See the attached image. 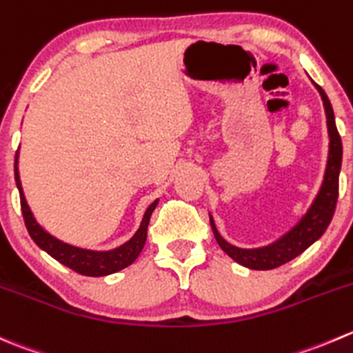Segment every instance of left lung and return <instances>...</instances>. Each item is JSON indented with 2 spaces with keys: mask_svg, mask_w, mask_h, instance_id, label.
<instances>
[{
  "mask_svg": "<svg viewBox=\"0 0 353 353\" xmlns=\"http://www.w3.org/2000/svg\"><path fill=\"white\" fill-rule=\"evenodd\" d=\"M312 84L319 91L321 100H323L324 105L330 148H327V162L323 183H321L319 191H317L316 198L312 200L310 207L307 208L305 214L299 219V222L288 232L279 236L276 241L269 243L265 246H259V248H239V246L231 245V243H228L222 238L221 232L217 231L214 217L208 212L212 231H214L219 246L243 268L253 269V271H269V269H276L283 265V263L290 262L295 256H299L300 253L305 252L312 243H316L324 234L331 219H333L334 207H336L338 200V177H340L343 148H341V138L338 134L333 107H331L330 100H327V94L314 81Z\"/></svg>",
  "mask_w": 353,
  "mask_h": 353,
  "instance_id": "left-lung-1",
  "label": "left lung"
}]
</instances>
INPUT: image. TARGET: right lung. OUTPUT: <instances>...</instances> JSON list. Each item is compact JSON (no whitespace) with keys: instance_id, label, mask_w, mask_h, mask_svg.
Masks as SVG:
<instances>
[{"instance_id":"right-lung-1","label":"right lung","mask_w":353,"mask_h":353,"mask_svg":"<svg viewBox=\"0 0 353 353\" xmlns=\"http://www.w3.org/2000/svg\"><path fill=\"white\" fill-rule=\"evenodd\" d=\"M15 183L20 193V205H22L23 221H26L27 231H29L30 238L34 239V243H36L41 250H44L48 255H51L60 263L70 268L72 271L79 272V274L82 276H91V278L114 274V272H119L122 271V269L128 268V265H131V263L138 259L139 253L143 252V248H145L150 217H152L153 210H155L157 205H159V198L148 205V208H146L145 214H143L141 224H139L138 231L132 234L131 239H128V241L122 243L121 246H115V248L112 250H91L70 245V243L67 241H61L60 238H57V236H53L51 232H48L46 229L36 221L29 203H27L26 194H23L22 181H20L19 172V152H17L15 155Z\"/></svg>"}]
</instances>
